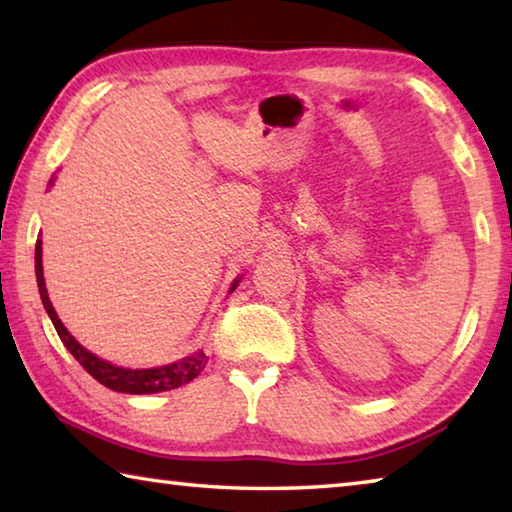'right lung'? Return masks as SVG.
Returning <instances> with one entry per match:
<instances>
[{
  "label": "right lung",
  "mask_w": 512,
  "mask_h": 512,
  "mask_svg": "<svg viewBox=\"0 0 512 512\" xmlns=\"http://www.w3.org/2000/svg\"><path fill=\"white\" fill-rule=\"evenodd\" d=\"M51 185V183H49ZM35 275H37V286H40V297L46 313L53 322L55 331H58L60 340L64 342V347L71 351V356L76 358L82 367H85L91 376H94L100 385H105L114 392H123V394H156V392H167V389L181 387L185 383H190L192 378H197L201 374V369L206 367V353L199 351L190 358H183L181 362H174V365H165V367H156V369H123L116 365H109L102 358L94 356V353L87 351L82 345H78V340H73L71 333L64 329V324L60 322L58 313H55L53 304L49 300V293H46L44 286V273H42V239H37L35 244ZM237 282L232 284L230 291H235Z\"/></svg>",
  "instance_id": "right-lung-1"
}]
</instances>
